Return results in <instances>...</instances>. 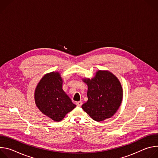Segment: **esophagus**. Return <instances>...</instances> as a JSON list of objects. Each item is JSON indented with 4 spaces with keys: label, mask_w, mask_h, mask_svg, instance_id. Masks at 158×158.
I'll use <instances>...</instances> for the list:
<instances>
[{
    "label": "esophagus",
    "mask_w": 158,
    "mask_h": 158,
    "mask_svg": "<svg viewBox=\"0 0 158 158\" xmlns=\"http://www.w3.org/2000/svg\"><path fill=\"white\" fill-rule=\"evenodd\" d=\"M76 104L77 106L80 107V106H81V105H82V102H81V101H78V102H76Z\"/></svg>",
    "instance_id": "esophagus-1"
}]
</instances>
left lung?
I'll use <instances>...</instances> for the list:
<instances>
[{"instance_id":"obj_1","label":"left lung","mask_w":158,"mask_h":158,"mask_svg":"<svg viewBox=\"0 0 158 158\" xmlns=\"http://www.w3.org/2000/svg\"><path fill=\"white\" fill-rule=\"evenodd\" d=\"M88 86V100L82 108L93 119L102 121L113 116L123 101V88L117 77L108 71H98L95 77L82 79Z\"/></svg>"}]
</instances>
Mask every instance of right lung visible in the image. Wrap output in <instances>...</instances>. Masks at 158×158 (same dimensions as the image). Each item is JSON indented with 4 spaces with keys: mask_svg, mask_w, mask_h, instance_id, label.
<instances>
[{
    "mask_svg": "<svg viewBox=\"0 0 158 158\" xmlns=\"http://www.w3.org/2000/svg\"><path fill=\"white\" fill-rule=\"evenodd\" d=\"M62 79L57 72L44 75L34 93L37 107L46 116L59 122L76 107L70 98L62 89Z\"/></svg>",
    "mask_w": 158,
    "mask_h": 158,
    "instance_id": "1",
    "label": "right lung"
}]
</instances>
